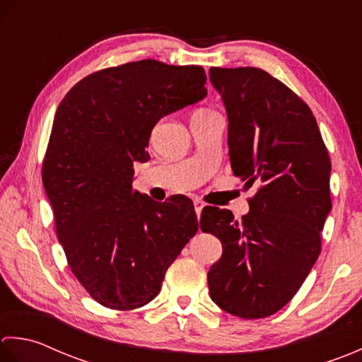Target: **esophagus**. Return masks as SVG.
<instances>
[{
	"label": "esophagus",
	"instance_id": "obj_1",
	"mask_svg": "<svg viewBox=\"0 0 362 362\" xmlns=\"http://www.w3.org/2000/svg\"><path fill=\"white\" fill-rule=\"evenodd\" d=\"M194 208H195V212H197V217H200V214H202V211L204 208V203L200 202V200H195L194 202Z\"/></svg>",
	"mask_w": 362,
	"mask_h": 362
}]
</instances>
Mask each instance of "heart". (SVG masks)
<instances>
[{
    "instance_id": "b5f03b06",
    "label": "heart",
    "mask_w": 362,
    "mask_h": 362,
    "mask_svg": "<svg viewBox=\"0 0 362 362\" xmlns=\"http://www.w3.org/2000/svg\"><path fill=\"white\" fill-rule=\"evenodd\" d=\"M214 115H217V114L212 112V110L200 109V110H197V112L194 114V117H192V119H208V117H214Z\"/></svg>"
}]
</instances>
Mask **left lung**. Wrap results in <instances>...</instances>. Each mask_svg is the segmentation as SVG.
I'll list each match as a JSON object with an SVG mask.
<instances>
[{
    "label": "left lung",
    "instance_id": "left-lung-1",
    "mask_svg": "<svg viewBox=\"0 0 362 362\" xmlns=\"http://www.w3.org/2000/svg\"><path fill=\"white\" fill-rule=\"evenodd\" d=\"M209 79L226 109L233 173L257 186L240 220L203 209L202 231L223 248L209 293L228 314L261 319L289 303L320 255L331 162L311 109L267 71L212 67Z\"/></svg>",
    "mask_w": 362,
    "mask_h": 362
}]
</instances>
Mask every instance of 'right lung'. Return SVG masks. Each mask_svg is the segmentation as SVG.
<instances>
[{"label":"right lung","instance_id":"1","mask_svg":"<svg viewBox=\"0 0 362 362\" xmlns=\"http://www.w3.org/2000/svg\"><path fill=\"white\" fill-rule=\"evenodd\" d=\"M204 70L153 59L81 79L59 105L43 186L73 275L100 305L129 311L156 297L198 231L187 198L158 203L132 189L162 117L203 100Z\"/></svg>","mask_w":362,"mask_h":362}]
</instances>
